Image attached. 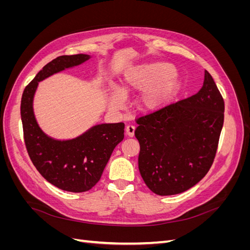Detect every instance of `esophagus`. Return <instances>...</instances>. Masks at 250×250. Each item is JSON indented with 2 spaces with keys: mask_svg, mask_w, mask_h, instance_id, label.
I'll list each match as a JSON object with an SVG mask.
<instances>
[{
  "mask_svg": "<svg viewBox=\"0 0 250 250\" xmlns=\"http://www.w3.org/2000/svg\"><path fill=\"white\" fill-rule=\"evenodd\" d=\"M134 130H135V127H134V125H131V124H128L125 128V131H126V134L128 135V137H133Z\"/></svg>",
  "mask_w": 250,
  "mask_h": 250,
  "instance_id": "34e87169",
  "label": "esophagus"
}]
</instances>
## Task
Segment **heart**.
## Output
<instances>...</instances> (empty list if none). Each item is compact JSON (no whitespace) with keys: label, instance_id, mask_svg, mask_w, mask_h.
Returning a JSON list of instances; mask_svg holds the SVG:
<instances>
[{"label":"heart","instance_id":"b5f03b06","mask_svg":"<svg viewBox=\"0 0 250 250\" xmlns=\"http://www.w3.org/2000/svg\"><path fill=\"white\" fill-rule=\"evenodd\" d=\"M175 69L167 62L145 63L128 70L124 76V90H145L142 96V103L147 109H155L162 106L175 94L177 83ZM115 107L124 103V94L116 90L111 101Z\"/></svg>","mask_w":250,"mask_h":250}]
</instances>
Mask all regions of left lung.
Instances as JSON below:
<instances>
[{"mask_svg":"<svg viewBox=\"0 0 250 250\" xmlns=\"http://www.w3.org/2000/svg\"><path fill=\"white\" fill-rule=\"evenodd\" d=\"M139 170L161 196L183 193L207 175L224 122V100L208 71L197 94L135 119Z\"/></svg>","mask_w":250,"mask_h":250,"instance_id":"1","label":"left lung"}]
</instances>
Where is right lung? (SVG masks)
Masks as SVG:
<instances>
[{
	"label": "right lung",
	"mask_w": 250,
	"mask_h": 250,
	"mask_svg": "<svg viewBox=\"0 0 250 250\" xmlns=\"http://www.w3.org/2000/svg\"><path fill=\"white\" fill-rule=\"evenodd\" d=\"M89 58L85 54L58 56L47 63L25 87L21 101L24 141L30 160L43 178L63 191L81 193L100 180L113 149L124 139V123L101 124L70 141L44 134L33 113V96L39 82Z\"/></svg>",
	"instance_id": "add662e5"
}]
</instances>
